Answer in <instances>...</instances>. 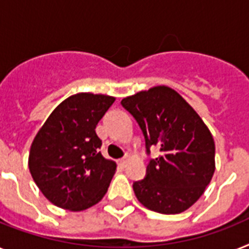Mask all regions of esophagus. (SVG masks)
<instances>
[{"label":"esophagus","mask_w":249,"mask_h":249,"mask_svg":"<svg viewBox=\"0 0 249 249\" xmlns=\"http://www.w3.org/2000/svg\"><path fill=\"white\" fill-rule=\"evenodd\" d=\"M129 160H130V157H129V156L123 157V159L120 160V163H121V165H123V166H125V165H126V163H128Z\"/></svg>","instance_id":"obj_1"}]
</instances>
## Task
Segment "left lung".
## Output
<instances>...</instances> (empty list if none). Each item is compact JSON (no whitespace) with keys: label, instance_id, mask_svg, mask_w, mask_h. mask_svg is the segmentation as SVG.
<instances>
[{"label":"left lung","instance_id":"left-lung-1","mask_svg":"<svg viewBox=\"0 0 249 249\" xmlns=\"http://www.w3.org/2000/svg\"><path fill=\"white\" fill-rule=\"evenodd\" d=\"M143 131L145 148L160 147L143 180L133 184L135 197L148 210L174 215L195 205L215 173V142L195 108L166 86L121 101Z\"/></svg>","mask_w":249,"mask_h":249}]
</instances>
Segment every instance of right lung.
Segmentation results:
<instances>
[{
  "label": "right lung",
  "mask_w": 249,
  "mask_h": 249,
  "mask_svg": "<svg viewBox=\"0 0 249 249\" xmlns=\"http://www.w3.org/2000/svg\"><path fill=\"white\" fill-rule=\"evenodd\" d=\"M115 97L76 93L68 97L38 130L29 170L39 191L57 207L83 211L104 198L116 162L100 152L96 126Z\"/></svg>",
  "instance_id": "1"
}]
</instances>
